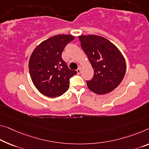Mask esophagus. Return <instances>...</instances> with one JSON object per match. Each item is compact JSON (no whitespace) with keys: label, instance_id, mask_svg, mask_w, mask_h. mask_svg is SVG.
<instances>
[{"label":"esophagus","instance_id":"esophagus-1","mask_svg":"<svg viewBox=\"0 0 149 149\" xmlns=\"http://www.w3.org/2000/svg\"><path fill=\"white\" fill-rule=\"evenodd\" d=\"M81 68H77V74H79L80 73H81Z\"/></svg>","mask_w":149,"mask_h":149}]
</instances>
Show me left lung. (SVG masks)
Instances as JSON below:
<instances>
[{
	"label": "left lung",
	"instance_id": "1",
	"mask_svg": "<svg viewBox=\"0 0 149 149\" xmlns=\"http://www.w3.org/2000/svg\"><path fill=\"white\" fill-rule=\"evenodd\" d=\"M79 38L94 70L93 79L86 81L88 89L97 95L113 91L126 72L125 59L120 50L101 36L80 35Z\"/></svg>",
	"mask_w": 149,
	"mask_h": 149
}]
</instances>
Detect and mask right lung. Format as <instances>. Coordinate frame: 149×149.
<instances>
[{
    "mask_svg": "<svg viewBox=\"0 0 149 149\" xmlns=\"http://www.w3.org/2000/svg\"><path fill=\"white\" fill-rule=\"evenodd\" d=\"M74 39L70 35L52 36L40 42L31 54L29 68L34 85L42 95L57 97L69 88V79L76 74L62 58V52L68 42Z\"/></svg>",
    "mask_w": 149,
    "mask_h": 149,
    "instance_id": "1",
    "label": "right lung"
}]
</instances>
